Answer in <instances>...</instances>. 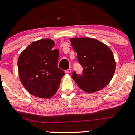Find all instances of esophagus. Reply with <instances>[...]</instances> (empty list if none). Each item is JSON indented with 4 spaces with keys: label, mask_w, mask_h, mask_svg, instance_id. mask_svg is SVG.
<instances>
[{
    "label": "esophagus",
    "mask_w": 135,
    "mask_h": 135,
    "mask_svg": "<svg viewBox=\"0 0 135 135\" xmlns=\"http://www.w3.org/2000/svg\"><path fill=\"white\" fill-rule=\"evenodd\" d=\"M71 73V69H67V70H65V73H66V74H69V73Z\"/></svg>",
    "instance_id": "34e87169"
}]
</instances>
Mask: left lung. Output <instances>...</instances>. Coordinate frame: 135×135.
<instances>
[{
	"mask_svg": "<svg viewBox=\"0 0 135 135\" xmlns=\"http://www.w3.org/2000/svg\"><path fill=\"white\" fill-rule=\"evenodd\" d=\"M77 61L81 66V74L73 72L72 78L79 88L88 93L107 86L112 78L115 62L111 50L104 44L90 38H71Z\"/></svg>",
	"mask_w": 135,
	"mask_h": 135,
	"instance_id": "1",
	"label": "left lung"
}]
</instances>
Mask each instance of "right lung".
Segmentation results:
<instances>
[{
	"instance_id": "1",
	"label": "right lung",
	"mask_w": 135,
	"mask_h": 135,
	"mask_svg": "<svg viewBox=\"0 0 135 135\" xmlns=\"http://www.w3.org/2000/svg\"><path fill=\"white\" fill-rule=\"evenodd\" d=\"M55 42L42 39L32 42L19 57V75L23 85L31 95L50 98L59 88L65 72L57 67L59 50Z\"/></svg>"
}]
</instances>
